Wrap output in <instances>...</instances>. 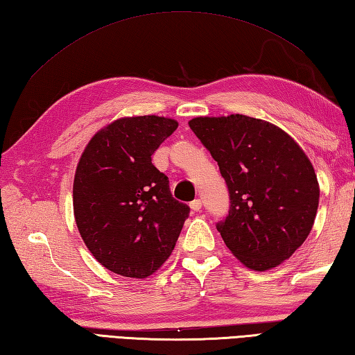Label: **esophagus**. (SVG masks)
I'll return each instance as SVG.
<instances>
[{
	"label": "esophagus",
	"mask_w": 355,
	"mask_h": 355,
	"mask_svg": "<svg viewBox=\"0 0 355 355\" xmlns=\"http://www.w3.org/2000/svg\"><path fill=\"white\" fill-rule=\"evenodd\" d=\"M191 209L193 211V212H200L201 209H203V201H201L200 198H197V200H193V201H191Z\"/></svg>",
	"instance_id": "34e87169"
}]
</instances>
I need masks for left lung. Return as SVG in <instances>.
I'll return each mask as SVG.
<instances>
[{
  "label": "left lung",
  "instance_id": "1",
  "mask_svg": "<svg viewBox=\"0 0 355 355\" xmlns=\"http://www.w3.org/2000/svg\"><path fill=\"white\" fill-rule=\"evenodd\" d=\"M189 128L217 162L229 192V212L217 223L243 265L266 270L288 260L314 225L318 183L293 138L246 115L198 116Z\"/></svg>",
  "mask_w": 355,
  "mask_h": 355
}]
</instances>
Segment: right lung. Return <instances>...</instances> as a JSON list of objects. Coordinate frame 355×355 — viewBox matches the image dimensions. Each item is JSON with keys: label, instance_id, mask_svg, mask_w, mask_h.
<instances>
[{"label": "right lung", "instance_id": "add662e5", "mask_svg": "<svg viewBox=\"0 0 355 355\" xmlns=\"http://www.w3.org/2000/svg\"><path fill=\"white\" fill-rule=\"evenodd\" d=\"M178 123L121 118L95 134L73 182L75 221L86 246L115 274L146 279L172 254L189 206L172 197L152 155Z\"/></svg>", "mask_w": 355, "mask_h": 355}]
</instances>
